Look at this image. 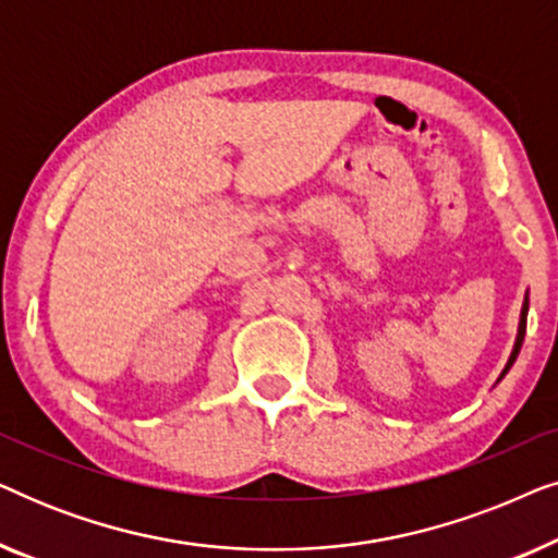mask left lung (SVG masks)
I'll use <instances>...</instances> for the list:
<instances>
[{
    "instance_id": "1",
    "label": "left lung",
    "mask_w": 558,
    "mask_h": 558,
    "mask_svg": "<svg viewBox=\"0 0 558 558\" xmlns=\"http://www.w3.org/2000/svg\"><path fill=\"white\" fill-rule=\"evenodd\" d=\"M525 317H529V294H525V300H523V310H521V323H518V335H515V345H513V353H510L508 363H506V368H502V373H500V378H498V380L506 378V373L510 371V365L515 363L518 353H521V345H523V338H525Z\"/></svg>"
}]
</instances>
